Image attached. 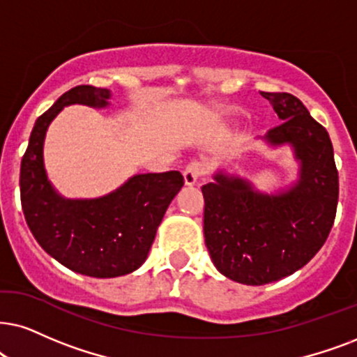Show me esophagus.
<instances>
[{"instance_id":"esophagus-1","label":"esophagus","mask_w":357,"mask_h":357,"mask_svg":"<svg viewBox=\"0 0 357 357\" xmlns=\"http://www.w3.org/2000/svg\"><path fill=\"white\" fill-rule=\"evenodd\" d=\"M204 173L206 165L201 163V161H192V163H189L186 166V169L183 171L184 183H186V186H192V184H196L197 179H199Z\"/></svg>"}]
</instances>
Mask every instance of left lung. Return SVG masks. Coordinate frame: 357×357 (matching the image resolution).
Returning a JSON list of instances; mask_svg holds the SVG:
<instances>
[{"mask_svg":"<svg viewBox=\"0 0 357 357\" xmlns=\"http://www.w3.org/2000/svg\"><path fill=\"white\" fill-rule=\"evenodd\" d=\"M260 93L282 121L264 139L293 148L298 181L267 194L219 171L214 183L202 186L207 250L220 273L243 285L277 282L305 267L326 242L340 194L326 128L291 93Z\"/></svg>","mask_w":357,"mask_h":357,"instance_id":"1","label":"left lung"}]
</instances>
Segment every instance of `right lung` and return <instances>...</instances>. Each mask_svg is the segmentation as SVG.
<instances>
[{"label":"right lung","instance_id":"right-lung-1","mask_svg":"<svg viewBox=\"0 0 357 357\" xmlns=\"http://www.w3.org/2000/svg\"><path fill=\"white\" fill-rule=\"evenodd\" d=\"M108 89L77 85L36 120L21 161V206L40 247L74 272L96 278L132 273L146 260L158 225L183 188L179 171L135 174L114 192L97 199H66L44 169V138L67 105L103 108Z\"/></svg>","mask_w":357,"mask_h":357}]
</instances>
